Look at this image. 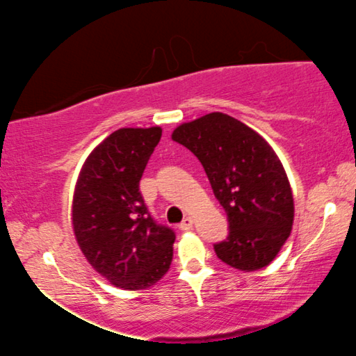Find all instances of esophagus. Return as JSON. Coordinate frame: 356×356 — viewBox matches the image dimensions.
I'll return each instance as SVG.
<instances>
[{"label":"esophagus","mask_w":356,"mask_h":356,"mask_svg":"<svg viewBox=\"0 0 356 356\" xmlns=\"http://www.w3.org/2000/svg\"><path fill=\"white\" fill-rule=\"evenodd\" d=\"M192 224H194V219H192L191 216H187V218H184L182 222L179 224V227H181L182 231H189L192 229Z\"/></svg>","instance_id":"34e87169"}]
</instances>
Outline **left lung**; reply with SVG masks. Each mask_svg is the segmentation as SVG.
<instances>
[{
  "mask_svg": "<svg viewBox=\"0 0 356 356\" xmlns=\"http://www.w3.org/2000/svg\"><path fill=\"white\" fill-rule=\"evenodd\" d=\"M172 140L201 161L227 214L229 234L214 244L219 259L241 271L268 266L289 238L295 218L291 187L271 145L220 112L179 125Z\"/></svg>",
  "mask_w": 356,
  "mask_h": 356,
  "instance_id": "8db88e82",
  "label": "left lung"
}]
</instances>
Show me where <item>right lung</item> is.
Wrapping results in <instances>:
<instances>
[{
	"instance_id": "add662e5",
	"label": "right lung",
	"mask_w": 356,
	"mask_h": 356,
	"mask_svg": "<svg viewBox=\"0 0 356 356\" xmlns=\"http://www.w3.org/2000/svg\"><path fill=\"white\" fill-rule=\"evenodd\" d=\"M161 127L118 129L85 161L73 194V231L95 271L117 288L145 289L172 263L175 232L150 216L140 179Z\"/></svg>"
}]
</instances>
